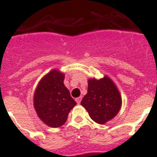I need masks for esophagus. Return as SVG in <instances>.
Listing matches in <instances>:
<instances>
[{
	"label": "esophagus",
	"instance_id": "34e87169",
	"mask_svg": "<svg viewBox=\"0 0 157 157\" xmlns=\"http://www.w3.org/2000/svg\"><path fill=\"white\" fill-rule=\"evenodd\" d=\"M81 99H82V97H79V98H76V101L77 104H80L81 101Z\"/></svg>",
	"mask_w": 157,
	"mask_h": 157
}]
</instances>
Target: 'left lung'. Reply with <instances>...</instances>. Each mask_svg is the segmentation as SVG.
I'll list each match as a JSON object with an SVG mask.
<instances>
[{
	"mask_svg": "<svg viewBox=\"0 0 157 157\" xmlns=\"http://www.w3.org/2000/svg\"><path fill=\"white\" fill-rule=\"evenodd\" d=\"M88 93L81 104L87 109L90 118L104 124L118 114L122 104L120 94L113 81L104 76L100 80H89Z\"/></svg>",
	"mask_w": 157,
	"mask_h": 157,
	"instance_id": "8db88e82",
	"label": "left lung"
}]
</instances>
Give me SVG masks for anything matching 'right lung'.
<instances>
[{"label": "right lung", "mask_w": 157, "mask_h": 157, "mask_svg": "<svg viewBox=\"0 0 157 157\" xmlns=\"http://www.w3.org/2000/svg\"><path fill=\"white\" fill-rule=\"evenodd\" d=\"M64 75L52 70L42 79L34 97V105L43 123L59 127L65 123L70 110L76 105L65 85Z\"/></svg>", "instance_id": "right-lung-1"}]
</instances>
